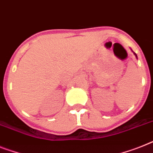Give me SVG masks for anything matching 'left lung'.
I'll return each instance as SVG.
<instances>
[{
	"mask_svg": "<svg viewBox=\"0 0 153 153\" xmlns=\"http://www.w3.org/2000/svg\"><path fill=\"white\" fill-rule=\"evenodd\" d=\"M134 55H135V56H136V57H137V55H136V54H135V53H134Z\"/></svg>",
	"mask_w": 153,
	"mask_h": 153,
	"instance_id": "1",
	"label": "left lung"
}]
</instances>
